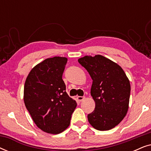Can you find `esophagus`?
Instances as JSON below:
<instances>
[{
  "label": "esophagus",
  "instance_id": "1",
  "mask_svg": "<svg viewBox=\"0 0 151 151\" xmlns=\"http://www.w3.org/2000/svg\"><path fill=\"white\" fill-rule=\"evenodd\" d=\"M84 98H85V97H84V96H78V98H77L78 100H79V101H80V102L83 100Z\"/></svg>",
  "mask_w": 151,
  "mask_h": 151
}]
</instances>
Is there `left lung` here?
I'll return each instance as SVG.
<instances>
[{
  "mask_svg": "<svg viewBox=\"0 0 151 151\" xmlns=\"http://www.w3.org/2000/svg\"><path fill=\"white\" fill-rule=\"evenodd\" d=\"M93 80L91 95L96 108L88 115L94 129L108 131L117 126L127 115L131 85L120 66L102 55H86L78 60Z\"/></svg>",
  "mask_w": 151,
  "mask_h": 151,
  "instance_id": "obj_1",
  "label": "left lung"
}]
</instances>
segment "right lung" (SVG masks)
Returning a JSON list of instances; mask_svg holds the SVG:
<instances>
[{
    "label": "right lung",
    "mask_w": 151,
    "mask_h": 151,
    "mask_svg": "<svg viewBox=\"0 0 151 151\" xmlns=\"http://www.w3.org/2000/svg\"><path fill=\"white\" fill-rule=\"evenodd\" d=\"M67 58H47L34 67L27 78L24 102L39 129L59 134L70 124L71 115L77 106L66 92L63 74Z\"/></svg>",
    "instance_id": "obj_1"
}]
</instances>
